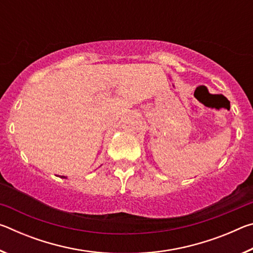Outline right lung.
I'll list each match as a JSON object with an SVG mask.
<instances>
[{
    "mask_svg": "<svg viewBox=\"0 0 253 253\" xmlns=\"http://www.w3.org/2000/svg\"><path fill=\"white\" fill-rule=\"evenodd\" d=\"M62 177H63V176H62Z\"/></svg>",
    "mask_w": 253,
    "mask_h": 253,
    "instance_id": "right-lung-1",
    "label": "right lung"
}]
</instances>
